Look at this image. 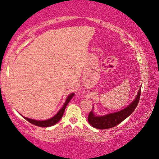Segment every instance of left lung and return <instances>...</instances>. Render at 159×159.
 I'll list each match as a JSON object with an SVG mask.
<instances>
[{
    "instance_id": "8db88e82",
    "label": "left lung",
    "mask_w": 159,
    "mask_h": 159,
    "mask_svg": "<svg viewBox=\"0 0 159 159\" xmlns=\"http://www.w3.org/2000/svg\"><path fill=\"white\" fill-rule=\"evenodd\" d=\"M140 93L141 87L139 89L138 93L134 100L125 108L116 112L109 113V114H104L103 116H96L93 111L94 107H93L92 111L88 115V122L93 128L100 129V130L114 127L121 123L123 120H124L134 111L138 104L139 99L140 98Z\"/></svg>"
}]
</instances>
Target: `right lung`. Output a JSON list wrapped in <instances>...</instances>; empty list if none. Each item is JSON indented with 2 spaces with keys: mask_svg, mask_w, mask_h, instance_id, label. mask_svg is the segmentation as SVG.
I'll use <instances>...</instances> for the list:
<instances>
[{
  "mask_svg": "<svg viewBox=\"0 0 159 159\" xmlns=\"http://www.w3.org/2000/svg\"><path fill=\"white\" fill-rule=\"evenodd\" d=\"M74 95V93L69 94L68 97H67L66 101L64 102L62 107H61V108L59 110V111L55 116H54L53 117H51L50 118H49V119L43 120H38L32 119V118H29L27 117L23 116L22 115H21V116H23L26 120H28L29 123H32V124H34L35 125L39 126V127H44V128L50 127V126L55 125L56 123H58L59 120L61 119L64 114V111H65V109L67 106V104H68V103L69 102V101L71 100V98H73Z\"/></svg>",
  "mask_w": 159,
  "mask_h": 159,
  "instance_id": "add662e5",
  "label": "right lung"
}]
</instances>
